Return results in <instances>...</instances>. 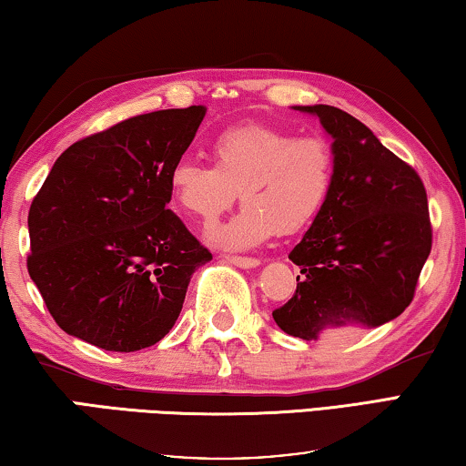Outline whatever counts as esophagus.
Returning <instances> with one entry per match:
<instances>
[{"mask_svg": "<svg viewBox=\"0 0 466 466\" xmlns=\"http://www.w3.org/2000/svg\"><path fill=\"white\" fill-rule=\"evenodd\" d=\"M226 261L236 265V268H242V269H250V268H257L261 261L255 259V257H240V255H226Z\"/></svg>", "mask_w": 466, "mask_h": 466, "instance_id": "1", "label": "esophagus"}]
</instances>
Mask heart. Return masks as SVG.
<instances>
[{
	"label": "heart",
	"instance_id": "heart-1",
	"mask_svg": "<svg viewBox=\"0 0 466 466\" xmlns=\"http://www.w3.org/2000/svg\"><path fill=\"white\" fill-rule=\"evenodd\" d=\"M213 166L176 161L167 174L174 203L197 219H218L236 197L245 205L211 238L230 248H247L273 232L305 230L321 216L336 184V155L328 138L299 135L268 124H238L209 143Z\"/></svg>",
	"mask_w": 466,
	"mask_h": 466
}]
</instances>
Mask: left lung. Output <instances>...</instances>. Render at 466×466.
I'll use <instances>...</instances> for the list:
<instances>
[{
  "label": "left lung",
  "mask_w": 466,
  "mask_h": 466,
  "mask_svg": "<svg viewBox=\"0 0 466 466\" xmlns=\"http://www.w3.org/2000/svg\"><path fill=\"white\" fill-rule=\"evenodd\" d=\"M334 138L331 197L288 259L300 268L294 297L273 311L286 334L378 328L415 297L431 253V221L419 174L357 117L331 106H299Z\"/></svg>",
  "instance_id": "obj_1"
}]
</instances>
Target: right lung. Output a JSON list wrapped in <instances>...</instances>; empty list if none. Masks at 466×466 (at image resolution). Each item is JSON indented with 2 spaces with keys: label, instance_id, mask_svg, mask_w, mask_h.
<instances>
[{
  "label": "right lung",
  "instance_id": "1",
  "mask_svg": "<svg viewBox=\"0 0 466 466\" xmlns=\"http://www.w3.org/2000/svg\"><path fill=\"white\" fill-rule=\"evenodd\" d=\"M207 109L128 117L70 145L28 211V273L57 326L103 350L157 344L211 253L167 209Z\"/></svg>",
  "mask_w": 466,
  "mask_h": 466
}]
</instances>
